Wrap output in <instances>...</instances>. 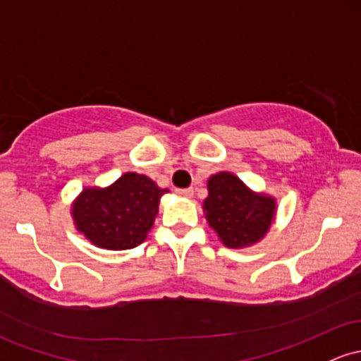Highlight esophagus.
Returning a JSON list of instances; mask_svg holds the SVG:
<instances>
[{"mask_svg": "<svg viewBox=\"0 0 361 361\" xmlns=\"http://www.w3.org/2000/svg\"><path fill=\"white\" fill-rule=\"evenodd\" d=\"M176 193L180 197H185V199H192L193 197V190L192 188H181V190H176Z\"/></svg>", "mask_w": 361, "mask_h": 361, "instance_id": "esophagus-1", "label": "esophagus"}]
</instances>
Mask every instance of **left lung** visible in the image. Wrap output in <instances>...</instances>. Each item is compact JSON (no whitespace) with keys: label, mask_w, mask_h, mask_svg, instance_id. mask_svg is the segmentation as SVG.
<instances>
[{"label":"left lung","mask_w":361,"mask_h":361,"mask_svg":"<svg viewBox=\"0 0 361 361\" xmlns=\"http://www.w3.org/2000/svg\"><path fill=\"white\" fill-rule=\"evenodd\" d=\"M207 192L202 204L204 216L224 247H253L265 238L276 221V197L253 192L233 173L209 176Z\"/></svg>","instance_id":"left-lung-1"}]
</instances>
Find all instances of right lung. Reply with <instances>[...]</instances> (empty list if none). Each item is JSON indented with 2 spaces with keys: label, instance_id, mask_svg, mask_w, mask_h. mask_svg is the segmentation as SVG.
<instances>
[{
  "label": "right lung",
  "instance_id": "1",
  "mask_svg": "<svg viewBox=\"0 0 361 361\" xmlns=\"http://www.w3.org/2000/svg\"><path fill=\"white\" fill-rule=\"evenodd\" d=\"M168 188L135 171L123 173L108 187H84L70 205L75 229L94 247L130 250L147 238Z\"/></svg>",
  "mask_w": 361,
  "mask_h": 361
}]
</instances>
